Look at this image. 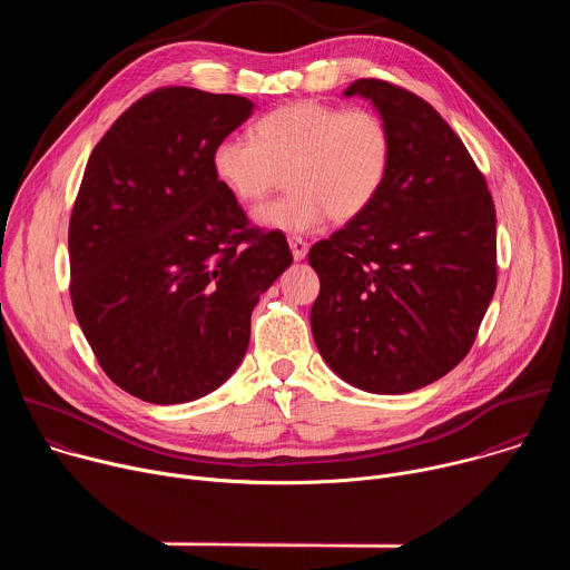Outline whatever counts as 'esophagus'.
<instances>
[{
	"instance_id": "34e87169",
	"label": "esophagus",
	"mask_w": 570,
	"mask_h": 570,
	"mask_svg": "<svg viewBox=\"0 0 570 570\" xmlns=\"http://www.w3.org/2000/svg\"><path fill=\"white\" fill-rule=\"evenodd\" d=\"M288 246H291V253H293L295 262H302L306 257V253H308V243L302 236H291L288 238Z\"/></svg>"
}]
</instances>
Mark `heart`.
<instances>
[{
    "label": "heart",
    "instance_id": "1",
    "mask_svg": "<svg viewBox=\"0 0 570 570\" xmlns=\"http://www.w3.org/2000/svg\"><path fill=\"white\" fill-rule=\"evenodd\" d=\"M387 121L367 108L295 101L264 115L250 137H225L212 150L214 178L246 207L286 178L288 194L259 209L257 223L313 232L327 216L350 223L381 196L392 167Z\"/></svg>",
    "mask_w": 570,
    "mask_h": 570
}]
</instances>
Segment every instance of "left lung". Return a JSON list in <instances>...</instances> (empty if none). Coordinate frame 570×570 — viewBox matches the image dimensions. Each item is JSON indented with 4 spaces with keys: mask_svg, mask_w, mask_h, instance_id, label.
I'll return each instance as SVG.
<instances>
[{
    "mask_svg": "<svg viewBox=\"0 0 570 570\" xmlns=\"http://www.w3.org/2000/svg\"><path fill=\"white\" fill-rule=\"evenodd\" d=\"M392 132L376 203L308 250L320 277L311 308L317 352L374 394L420 390L471 350L497 291V212L462 139L417 95L358 78Z\"/></svg>",
    "mask_w": 570,
    "mask_h": 570,
    "instance_id": "1",
    "label": "left lung"
}]
</instances>
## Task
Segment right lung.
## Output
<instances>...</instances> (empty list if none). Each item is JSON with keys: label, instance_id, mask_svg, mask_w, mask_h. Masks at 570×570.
<instances>
[{"label": "right lung", "instance_id": "right-lung-1", "mask_svg": "<svg viewBox=\"0 0 570 570\" xmlns=\"http://www.w3.org/2000/svg\"><path fill=\"white\" fill-rule=\"evenodd\" d=\"M236 95L161 88L95 146L69 220L71 306L104 372L148 403L223 385L259 295L291 266L284 232L250 227L212 150L253 115Z\"/></svg>", "mask_w": 570, "mask_h": 570}]
</instances>
